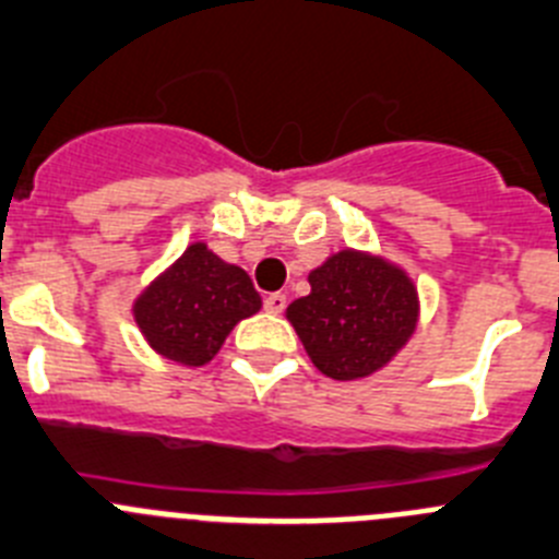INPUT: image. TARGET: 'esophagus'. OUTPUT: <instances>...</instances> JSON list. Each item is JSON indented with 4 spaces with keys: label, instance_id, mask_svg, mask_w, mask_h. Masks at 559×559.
Listing matches in <instances>:
<instances>
[{
    "label": "esophagus",
    "instance_id": "obj_1",
    "mask_svg": "<svg viewBox=\"0 0 559 559\" xmlns=\"http://www.w3.org/2000/svg\"><path fill=\"white\" fill-rule=\"evenodd\" d=\"M286 306V295L284 292H270L267 298H264V309L270 311V314H281Z\"/></svg>",
    "mask_w": 559,
    "mask_h": 559
}]
</instances>
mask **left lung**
<instances>
[{
	"label": "left lung",
	"instance_id": "8db88e82",
	"mask_svg": "<svg viewBox=\"0 0 559 559\" xmlns=\"http://www.w3.org/2000/svg\"><path fill=\"white\" fill-rule=\"evenodd\" d=\"M311 292L286 306L311 365L336 381L379 373L420 323V295L401 264L342 248L309 273Z\"/></svg>",
	"mask_w": 559,
	"mask_h": 559
}]
</instances>
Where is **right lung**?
<instances>
[{
    "mask_svg": "<svg viewBox=\"0 0 559 559\" xmlns=\"http://www.w3.org/2000/svg\"><path fill=\"white\" fill-rule=\"evenodd\" d=\"M261 309V295L242 267L192 242L164 273L135 295L130 314L144 342L164 359L203 367L245 317Z\"/></svg>",
    "mask_w": 559,
    "mask_h": 559,
    "instance_id": "obj_1",
    "label": "right lung"
}]
</instances>
